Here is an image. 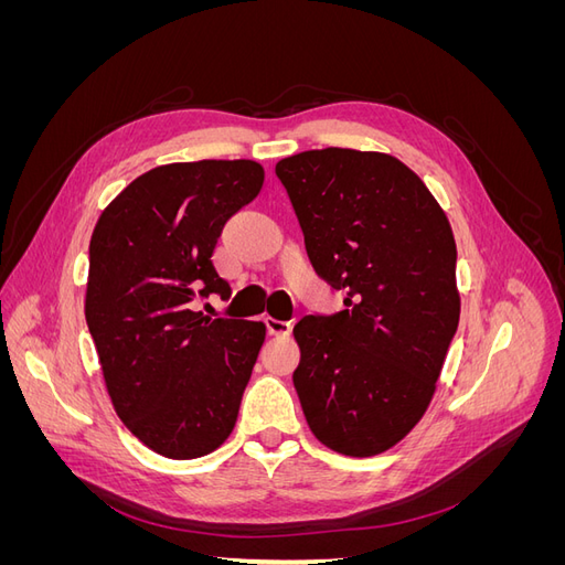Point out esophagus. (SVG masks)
Returning a JSON list of instances; mask_svg holds the SVG:
<instances>
[{"label":"esophagus","instance_id":"esophagus-1","mask_svg":"<svg viewBox=\"0 0 565 565\" xmlns=\"http://www.w3.org/2000/svg\"><path fill=\"white\" fill-rule=\"evenodd\" d=\"M266 330H268V334H273V337H289V332H292V322L276 320V318H266Z\"/></svg>","mask_w":565,"mask_h":565}]
</instances>
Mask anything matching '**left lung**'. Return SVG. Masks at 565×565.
Instances as JSON below:
<instances>
[{"label":"left lung","instance_id":"8db88e82","mask_svg":"<svg viewBox=\"0 0 565 565\" xmlns=\"http://www.w3.org/2000/svg\"><path fill=\"white\" fill-rule=\"evenodd\" d=\"M309 259L344 311L295 324L292 380L313 436L372 457L429 407L459 322L450 221L424 181L374 150H306L276 164Z\"/></svg>","mask_w":565,"mask_h":565}]
</instances>
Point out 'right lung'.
<instances>
[{
	"label": "right lung",
	"mask_w": 565,
	"mask_h": 565,
	"mask_svg": "<svg viewBox=\"0 0 565 565\" xmlns=\"http://www.w3.org/2000/svg\"><path fill=\"white\" fill-rule=\"evenodd\" d=\"M262 185L254 160L172 162L134 179L96 221L84 316L117 417L162 457L210 455L235 426L266 324L212 320L191 301L228 299L212 252Z\"/></svg>",
	"instance_id": "obj_1"
}]
</instances>
